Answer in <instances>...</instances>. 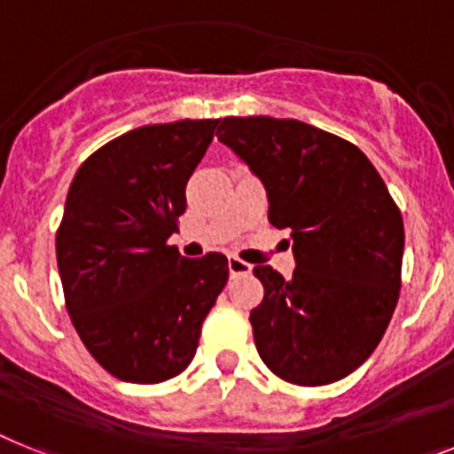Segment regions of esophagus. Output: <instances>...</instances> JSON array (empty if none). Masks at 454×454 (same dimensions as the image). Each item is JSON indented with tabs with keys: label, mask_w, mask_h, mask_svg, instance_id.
Segmentation results:
<instances>
[{
	"label": "esophagus",
	"mask_w": 454,
	"mask_h": 454,
	"mask_svg": "<svg viewBox=\"0 0 454 454\" xmlns=\"http://www.w3.org/2000/svg\"><path fill=\"white\" fill-rule=\"evenodd\" d=\"M228 272L231 277H239V274H249L251 272V265L247 261L238 256H228Z\"/></svg>",
	"instance_id": "obj_1"
}]
</instances>
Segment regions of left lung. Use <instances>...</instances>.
<instances>
[{"label": "left lung", "instance_id": "left-lung-1", "mask_svg": "<svg viewBox=\"0 0 454 454\" xmlns=\"http://www.w3.org/2000/svg\"><path fill=\"white\" fill-rule=\"evenodd\" d=\"M268 193V219L291 231L295 270L256 265L258 356L295 386L356 372L386 334L402 288L403 221L356 145L298 120L226 117L216 131Z\"/></svg>", "mask_w": 454, "mask_h": 454}]
</instances>
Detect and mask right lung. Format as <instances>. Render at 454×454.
I'll list each match as a JSON object with an SVG mask.
<instances>
[{
    "label": "right lung",
    "instance_id": "add662e5",
    "mask_svg": "<svg viewBox=\"0 0 454 454\" xmlns=\"http://www.w3.org/2000/svg\"><path fill=\"white\" fill-rule=\"evenodd\" d=\"M216 124L133 129L94 152L68 186L55 245L68 316L94 360L127 383L189 367L228 281L223 254L184 258L168 245Z\"/></svg>",
    "mask_w": 454,
    "mask_h": 454
}]
</instances>
